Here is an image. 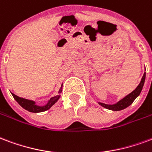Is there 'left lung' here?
I'll return each mask as SVG.
<instances>
[{"instance_id": "8db88e82", "label": "left lung", "mask_w": 152, "mask_h": 152, "mask_svg": "<svg viewBox=\"0 0 152 152\" xmlns=\"http://www.w3.org/2000/svg\"><path fill=\"white\" fill-rule=\"evenodd\" d=\"M145 78H146V72H144L141 81H140L139 85L137 86L133 92L129 93L127 96H125L124 98H122V100H120L119 102H117L116 104H104V103H102V102H98V104L100 105H102V107L113 111L122 110H124L126 108H127L128 106H130V104L133 103L134 101L137 98V96H139V94H140V93H141V91L142 89V87H143V85H144Z\"/></svg>"}]
</instances>
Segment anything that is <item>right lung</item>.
<instances>
[{
	"label": "right lung",
	"instance_id": "right-lung-1",
	"mask_svg": "<svg viewBox=\"0 0 152 152\" xmlns=\"http://www.w3.org/2000/svg\"><path fill=\"white\" fill-rule=\"evenodd\" d=\"M62 87H63V85H61V88L59 89V93H61ZM12 95H13V98L16 100V102L23 109H25L26 110H28L29 112H31V113H40V112H44V111L48 110L53 104H56L57 101L60 97V95H57V96H54V97H51L45 105L39 106V105H37L35 104V102H34V101H30V100L22 98V97H19V96H18L15 94H13V93H12Z\"/></svg>",
	"mask_w": 152,
	"mask_h": 152
}]
</instances>
